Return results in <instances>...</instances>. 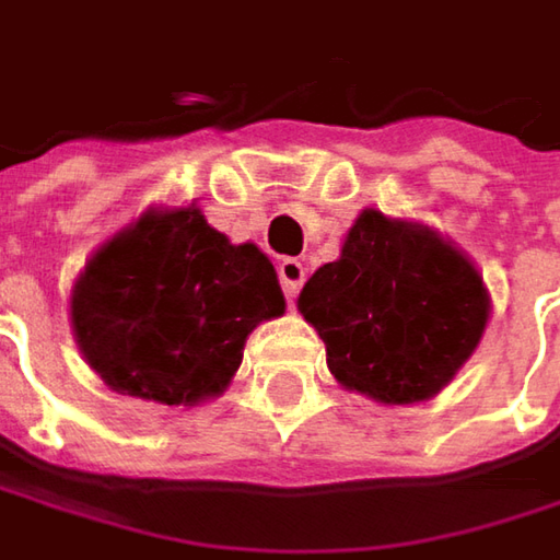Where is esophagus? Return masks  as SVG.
Here are the masks:
<instances>
[{"instance_id": "esophagus-1", "label": "esophagus", "mask_w": 560, "mask_h": 560, "mask_svg": "<svg viewBox=\"0 0 560 560\" xmlns=\"http://www.w3.org/2000/svg\"><path fill=\"white\" fill-rule=\"evenodd\" d=\"M279 279H281V288H284V298L288 301H294L298 298V291H301V284L306 279V269L301 259H291V256H284L279 262Z\"/></svg>"}]
</instances>
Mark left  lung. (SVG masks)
Instances as JSON below:
<instances>
[{"label": "left lung", "instance_id": "1", "mask_svg": "<svg viewBox=\"0 0 560 560\" xmlns=\"http://www.w3.org/2000/svg\"><path fill=\"white\" fill-rule=\"evenodd\" d=\"M298 310L326 341L335 382L395 407L429 401L457 376L482 341L492 298L448 237L370 207L341 256L306 279Z\"/></svg>", "mask_w": 560, "mask_h": 560}]
</instances>
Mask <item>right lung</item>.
<instances>
[{
    "label": "right lung",
    "instance_id": "obj_1",
    "mask_svg": "<svg viewBox=\"0 0 560 560\" xmlns=\"http://www.w3.org/2000/svg\"><path fill=\"white\" fill-rule=\"evenodd\" d=\"M284 313L276 266L232 244L197 203L150 207L86 259L71 288V331L118 395L168 407L219 398L247 335Z\"/></svg>",
    "mask_w": 560,
    "mask_h": 560
}]
</instances>
